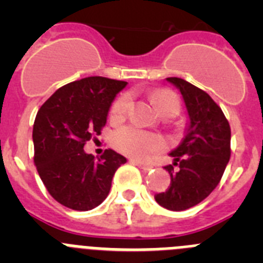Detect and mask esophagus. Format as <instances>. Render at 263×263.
<instances>
[{
  "label": "esophagus",
  "mask_w": 263,
  "mask_h": 263,
  "mask_svg": "<svg viewBox=\"0 0 263 263\" xmlns=\"http://www.w3.org/2000/svg\"><path fill=\"white\" fill-rule=\"evenodd\" d=\"M130 162L133 164H136L137 167H139V168L145 170V171H148V170H152L153 166L152 164H147V163H142V162H139V160H136V159H130Z\"/></svg>",
  "instance_id": "1"
}]
</instances>
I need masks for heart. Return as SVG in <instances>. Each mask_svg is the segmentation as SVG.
Masks as SVG:
<instances>
[{
	"mask_svg": "<svg viewBox=\"0 0 263 263\" xmlns=\"http://www.w3.org/2000/svg\"><path fill=\"white\" fill-rule=\"evenodd\" d=\"M153 103L163 116H176L180 111V100L178 95L167 88L155 89L152 93ZM133 106V97L130 93H122L117 97L110 108V120H124ZM113 145L121 153L129 157L143 159L150 154L160 152L166 147L163 138L157 134L143 132L134 126H124L113 134Z\"/></svg>",
	"mask_w": 263,
	"mask_h": 263,
	"instance_id": "1",
	"label": "heart"
}]
</instances>
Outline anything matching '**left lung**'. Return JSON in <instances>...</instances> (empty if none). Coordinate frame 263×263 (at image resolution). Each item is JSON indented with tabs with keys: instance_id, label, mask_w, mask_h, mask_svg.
<instances>
[{
	"instance_id": "1",
	"label": "left lung",
	"mask_w": 263,
	"mask_h": 263,
	"mask_svg": "<svg viewBox=\"0 0 263 263\" xmlns=\"http://www.w3.org/2000/svg\"><path fill=\"white\" fill-rule=\"evenodd\" d=\"M167 80L182 93L190 127L183 142L170 154L174 164L164 166L171 176L170 187L154 197L166 210L184 211L201 203L221 180L231 158V126L206 92L180 78Z\"/></svg>"
}]
</instances>
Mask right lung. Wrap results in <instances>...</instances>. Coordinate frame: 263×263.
Here are the masks:
<instances>
[{"instance_id":"obj_1","label":"right lung","mask_w":263,"mask_h":263,"mask_svg":"<svg viewBox=\"0 0 263 263\" xmlns=\"http://www.w3.org/2000/svg\"><path fill=\"white\" fill-rule=\"evenodd\" d=\"M127 83L90 76L63 85L36 113L34 163L48 194L62 205L89 211L105 200L126 158L105 150L95 159L84 145L101 134L116 95Z\"/></svg>"}]
</instances>
